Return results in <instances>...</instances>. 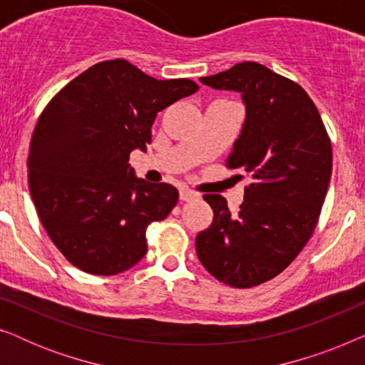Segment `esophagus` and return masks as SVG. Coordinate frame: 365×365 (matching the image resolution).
Wrapping results in <instances>:
<instances>
[{"mask_svg": "<svg viewBox=\"0 0 365 365\" xmlns=\"http://www.w3.org/2000/svg\"><path fill=\"white\" fill-rule=\"evenodd\" d=\"M199 194L194 192V191H189V189H181L179 191V199L181 201H192V199H197Z\"/></svg>", "mask_w": 365, "mask_h": 365, "instance_id": "obj_1", "label": "esophagus"}]
</instances>
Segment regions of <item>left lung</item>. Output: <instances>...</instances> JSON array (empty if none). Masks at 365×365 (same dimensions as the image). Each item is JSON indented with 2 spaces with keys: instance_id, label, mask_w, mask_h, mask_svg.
I'll return each mask as SVG.
<instances>
[{
  "instance_id": "1",
  "label": "left lung",
  "mask_w": 365,
  "mask_h": 365,
  "mask_svg": "<svg viewBox=\"0 0 365 365\" xmlns=\"http://www.w3.org/2000/svg\"><path fill=\"white\" fill-rule=\"evenodd\" d=\"M201 83L241 93L246 121L226 164L252 182L237 214L219 194H204L214 219L197 234L196 252L219 282L254 287L281 274L311 239L331 181V139L309 94L262 64L237 63Z\"/></svg>"
}]
</instances>
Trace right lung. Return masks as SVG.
I'll return each mask as SVG.
<instances>
[{"label": "right lung", "instance_id": "right-lung-1", "mask_svg": "<svg viewBox=\"0 0 365 365\" xmlns=\"http://www.w3.org/2000/svg\"><path fill=\"white\" fill-rule=\"evenodd\" d=\"M197 89L191 79L161 81L111 59L74 78L43 109L29 144V192L73 266L114 276L144 257L148 226L173 211L179 192L134 176L129 154L146 151L159 111Z\"/></svg>", "mask_w": 365, "mask_h": 365}]
</instances>
